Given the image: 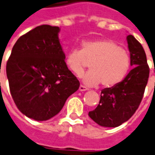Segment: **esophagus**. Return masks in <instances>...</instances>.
Returning a JSON list of instances; mask_svg holds the SVG:
<instances>
[{
  "label": "esophagus",
  "instance_id": "esophagus-1",
  "mask_svg": "<svg viewBox=\"0 0 155 155\" xmlns=\"http://www.w3.org/2000/svg\"><path fill=\"white\" fill-rule=\"evenodd\" d=\"M79 90H80L81 92L87 91V90H89V89H88V88H86V87H85V86H84V85H81L80 87H79Z\"/></svg>",
  "mask_w": 155,
  "mask_h": 155
}]
</instances>
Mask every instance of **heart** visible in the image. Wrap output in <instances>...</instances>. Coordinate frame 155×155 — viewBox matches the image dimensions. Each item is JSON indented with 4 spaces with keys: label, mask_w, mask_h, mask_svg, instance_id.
Returning <instances> with one entry per match:
<instances>
[{
    "label": "heart",
    "mask_w": 155,
    "mask_h": 155,
    "mask_svg": "<svg viewBox=\"0 0 155 155\" xmlns=\"http://www.w3.org/2000/svg\"><path fill=\"white\" fill-rule=\"evenodd\" d=\"M87 62H90L91 70L83 76V81L90 86L100 82L104 87L118 85L125 78L131 66L128 52L110 39L83 41L81 51L72 49L66 54V66L77 76L82 74Z\"/></svg>",
    "instance_id": "obj_1"
}]
</instances>
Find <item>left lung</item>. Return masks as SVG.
I'll use <instances>...</instances> for the list:
<instances>
[{"mask_svg":"<svg viewBox=\"0 0 155 155\" xmlns=\"http://www.w3.org/2000/svg\"><path fill=\"white\" fill-rule=\"evenodd\" d=\"M131 66L134 68L118 85L101 90L99 104L89 112L100 126L116 127L126 122L138 109L143 97L150 68L141 43L135 37H127Z\"/></svg>","mask_w":155,"mask_h":155,"instance_id":"8db88e82","label":"left lung"}]
</instances>
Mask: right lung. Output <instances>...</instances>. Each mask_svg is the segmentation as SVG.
Masks as SVG:
<instances>
[{"instance_id": "1", "label": "right lung", "mask_w": 155, "mask_h": 155, "mask_svg": "<svg viewBox=\"0 0 155 155\" xmlns=\"http://www.w3.org/2000/svg\"><path fill=\"white\" fill-rule=\"evenodd\" d=\"M59 31L43 24L23 35L6 65L12 97L18 109L35 120L57 115L80 86L65 62Z\"/></svg>"}]
</instances>
